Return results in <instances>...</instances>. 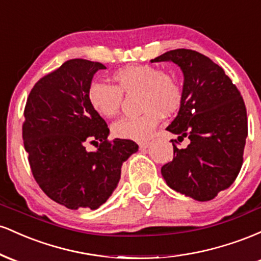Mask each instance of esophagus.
<instances>
[{
	"label": "esophagus",
	"instance_id": "34e87169",
	"mask_svg": "<svg viewBox=\"0 0 261 261\" xmlns=\"http://www.w3.org/2000/svg\"><path fill=\"white\" fill-rule=\"evenodd\" d=\"M139 146H140V148H147L149 146V142L148 141H140Z\"/></svg>",
	"mask_w": 261,
	"mask_h": 261
}]
</instances>
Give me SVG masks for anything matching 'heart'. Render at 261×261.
Listing matches in <instances>:
<instances>
[{"mask_svg": "<svg viewBox=\"0 0 261 261\" xmlns=\"http://www.w3.org/2000/svg\"><path fill=\"white\" fill-rule=\"evenodd\" d=\"M115 86L94 82L89 87L88 100L98 115L115 118L120 112L122 93L140 92V115L119 120L112 131L116 137L146 140L161 121L170 115L181 103L182 91L179 81L172 73L162 72L152 65H128L113 74Z\"/></svg>", "mask_w": 261, "mask_h": 261, "instance_id": "heart-1", "label": "heart"}]
</instances>
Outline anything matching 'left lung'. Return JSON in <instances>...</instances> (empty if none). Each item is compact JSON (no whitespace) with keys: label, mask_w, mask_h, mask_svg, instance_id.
<instances>
[{"label":"left lung","mask_w":261,"mask_h":261,"mask_svg":"<svg viewBox=\"0 0 261 261\" xmlns=\"http://www.w3.org/2000/svg\"><path fill=\"white\" fill-rule=\"evenodd\" d=\"M163 61L174 62L184 76L180 108L167 130L178 135L175 142L188 137L190 143L181 149L173 143L174 157L162 167V176L173 190L208 201L233 184L243 164V98L223 68L202 54L176 49L151 60Z\"/></svg>","instance_id":"obj_1"}]
</instances>
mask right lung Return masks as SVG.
Segmentation results:
<instances>
[{
	"label": "right lung",
	"instance_id": "1",
	"mask_svg": "<svg viewBox=\"0 0 261 261\" xmlns=\"http://www.w3.org/2000/svg\"><path fill=\"white\" fill-rule=\"evenodd\" d=\"M100 62L72 59L35 83L24 109L23 141L35 180L67 208L97 210L112 196L122 163L139 151L131 140L108 141L109 128L93 110L88 91ZM88 142L98 148L89 152Z\"/></svg>",
	"mask_w": 261,
	"mask_h": 261
}]
</instances>
